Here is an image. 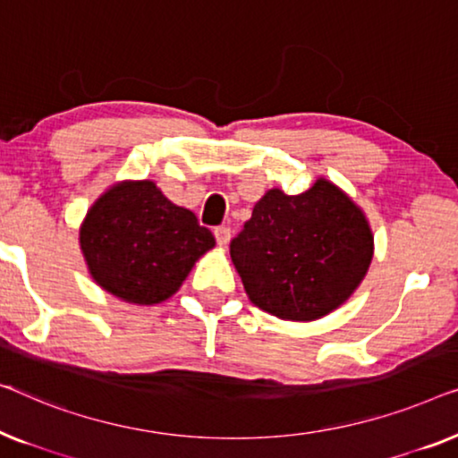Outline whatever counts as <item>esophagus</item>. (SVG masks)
<instances>
[{
  "label": "esophagus",
  "mask_w": 458,
  "mask_h": 458,
  "mask_svg": "<svg viewBox=\"0 0 458 458\" xmlns=\"http://www.w3.org/2000/svg\"><path fill=\"white\" fill-rule=\"evenodd\" d=\"M214 234H216V241H217V244H220V247H226V244L230 242V228L220 226V228L214 230Z\"/></svg>",
  "instance_id": "34e87169"
}]
</instances>
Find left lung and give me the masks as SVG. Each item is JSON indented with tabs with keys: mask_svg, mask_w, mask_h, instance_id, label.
Listing matches in <instances>:
<instances>
[{
	"mask_svg": "<svg viewBox=\"0 0 458 458\" xmlns=\"http://www.w3.org/2000/svg\"><path fill=\"white\" fill-rule=\"evenodd\" d=\"M230 257L253 305L280 319L315 321L363 282L373 232L340 186L318 178L301 195L269 189L230 242Z\"/></svg>",
	"mask_w": 458,
	"mask_h": 458,
	"instance_id": "left-lung-1",
	"label": "left lung"
}]
</instances>
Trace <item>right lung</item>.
I'll list each match as a JSON object with an SVG mask.
<instances>
[{
  "instance_id": "obj_1",
  "label": "right lung",
  "mask_w": 458,
  "mask_h": 458,
  "mask_svg": "<svg viewBox=\"0 0 458 458\" xmlns=\"http://www.w3.org/2000/svg\"><path fill=\"white\" fill-rule=\"evenodd\" d=\"M89 274L103 291L157 305L182 286L199 257L216 247L211 230L178 208L153 180H122L89 208L79 230Z\"/></svg>"
}]
</instances>
